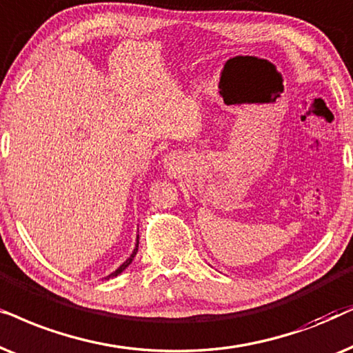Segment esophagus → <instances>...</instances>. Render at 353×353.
<instances>
[{"instance_id":"1","label":"esophagus","mask_w":353,"mask_h":353,"mask_svg":"<svg viewBox=\"0 0 353 353\" xmlns=\"http://www.w3.org/2000/svg\"><path fill=\"white\" fill-rule=\"evenodd\" d=\"M169 159H172V158H169Z\"/></svg>"}]
</instances>
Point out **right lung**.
Here are the masks:
<instances>
[{"instance_id":"right-lung-1","label":"right lung","mask_w":353,"mask_h":353,"mask_svg":"<svg viewBox=\"0 0 353 353\" xmlns=\"http://www.w3.org/2000/svg\"><path fill=\"white\" fill-rule=\"evenodd\" d=\"M137 252H139V236H137V243H135V248H134L132 255H130V256L128 258V260H125L124 263H122V265H121L119 268H117V270H116V271H112L110 276H106V278H105V279H111V278H116V276H117V274H121V272H122V271H124V270H125V268H128V266L130 265V263H132V260H134V256H135V255H137Z\"/></svg>"}]
</instances>
